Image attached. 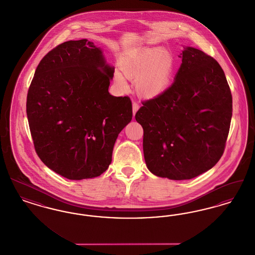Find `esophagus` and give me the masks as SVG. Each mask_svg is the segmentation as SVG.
Here are the masks:
<instances>
[{"label": "esophagus", "instance_id": "34e87169", "mask_svg": "<svg viewBox=\"0 0 255 255\" xmlns=\"http://www.w3.org/2000/svg\"><path fill=\"white\" fill-rule=\"evenodd\" d=\"M139 109V105L136 102H133V116L135 115V113L137 112V110Z\"/></svg>", "mask_w": 255, "mask_h": 255}]
</instances>
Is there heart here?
<instances>
[{"instance_id": "b5f03b06", "label": "heart", "mask_w": 255, "mask_h": 255, "mask_svg": "<svg viewBox=\"0 0 255 255\" xmlns=\"http://www.w3.org/2000/svg\"><path fill=\"white\" fill-rule=\"evenodd\" d=\"M175 68L173 55L163 49H148L140 51L122 66L125 76L136 81V92L145 98H154L169 86ZM115 82L121 88L126 86L120 73H115Z\"/></svg>"}]
</instances>
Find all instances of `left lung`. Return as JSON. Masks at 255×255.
<instances>
[{
    "instance_id": "left-lung-1",
    "label": "left lung",
    "mask_w": 255,
    "mask_h": 255,
    "mask_svg": "<svg viewBox=\"0 0 255 255\" xmlns=\"http://www.w3.org/2000/svg\"><path fill=\"white\" fill-rule=\"evenodd\" d=\"M180 57L173 84L135 114L147 168L175 181L190 180L218 162L232 117L231 89L218 62L192 47H183Z\"/></svg>"
}]
</instances>
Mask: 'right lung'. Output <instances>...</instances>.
<instances>
[{"label":"right lung","instance_id":"add662e5","mask_svg":"<svg viewBox=\"0 0 255 255\" xmlns=\"http://www.w3.org/2000/svg\"><path fill=\"white\" fill-rule=\"evenodd\" d=\"M114 73L87 39L61 44L37 67L26 97L30 133L38 157L69 180L108 169L119 133L132 121L130 98L110 95Z\"/></svg>","mask_w":255,"mask_h":255}]
</instances>
